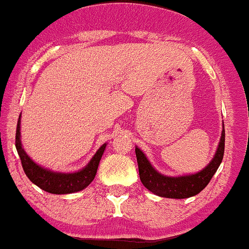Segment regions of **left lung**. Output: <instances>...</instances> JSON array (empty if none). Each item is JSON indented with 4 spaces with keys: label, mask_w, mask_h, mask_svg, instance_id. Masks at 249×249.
I'll return each mask as SVG.
<instances>
[{
    "label": "left lung",
    "mask_w": 249,
    "mask_h": 249,
    "mask_svg": "<svg viewBox=\"0 0 249 249\" xmlns=\"http://www.w3.org/2000/svg\"><path fill=\"white\" fill-rule=\"evenodd\" d=\"M225 151V126L222 122V131L220 142L216 148L213 160L209 162L208 166L204 167L196 173L184 174L178 177L164 176L160 173L152 164L150 163L145 153L135 146L136 159L139 164V174L142 184L153 194L162 196V198L171 199H185L199 194L209 182L213 174L216 173L219 166L222 162Z\"/></svg>",
    "instance_id": "left-lung-1"
}]
</instances>
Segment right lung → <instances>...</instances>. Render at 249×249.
I'll list each match as a JSON object with an SVG mask.
<instances>
[{
    "instance_id": "1",
    "label": "right lung",
    "mask_w": 249,
    "mask_h": 249,
    "mask_svg": "<svg viewBox=\"0 0 249 249\" xmlns=\"http://www.w3.org/2000/svg\"><path fill=\"white\" fill-rule=\"evenodd\" d=\"M107 147V142L103 143L98 148L94 156L90 159L87 166L82 169L71 173L66 172H55L51 169L40 166L33 160L30 159L29 155L23 148L22 140H20V115L17 125V132H16V148L22 161L23 169L30 182L34 183L36 187L51 194H71L77 193L87 188L93 182L96 177L97 169H98L99 162L103 156L104 150Z\"/></svg>"
}]
</instances>
